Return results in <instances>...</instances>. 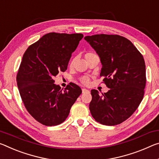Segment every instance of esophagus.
Masks as SVG:
<instances>
[{"mask_svg": "<svg viewBox=\"0 0 159 159\" xmlns=\"http://www.w3.org/2000/svg\"><path fill=\"white\" fill-rule=\"evenodd\" d=\"M88 92H89V90L85 89H82V93H88Z\"/></svg>", "mask_w": 159, "mask_h": 159, "instance_id": "34e87169", "label": "esophagus"}]
</instances>
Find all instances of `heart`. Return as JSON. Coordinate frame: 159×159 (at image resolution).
Masks as SVG:
<instances>
[{
	"label": "heart",
	"mask_w": 159,
	"mask_h": 159,
	"mask_svg": "<svg viewBox=\"0 0 159 159\" xmlns=\"http://www.w3.org/2000/svg\"><path fill=\"white\" fill-rule=\"evenodd\" d=\"M93 54H93V53H92V52H87L86 54H85V58H88L89 57L91 56V55H93ZM70 64H73V61L70 62ZM80 81H81V83H83V84H89V77H87V76L82 77L81 79H80Z\"/></svg>",
	"instance_id": "1"
}]
</instances>
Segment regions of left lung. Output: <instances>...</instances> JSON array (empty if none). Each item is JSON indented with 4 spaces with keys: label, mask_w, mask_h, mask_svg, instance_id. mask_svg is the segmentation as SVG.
Listing matches in <instances>:
<instances>
[{
    "label": "left lung",
    "mask_w": 159,
    "mask_h": 159,
    "mask_svg": "<svg viewBox=\"0 0 159 159\" xmlns=\"http://www.w3.org/2000/svg\"><path fill=\"white\" fill-rule=\"evenodd\" d=\"M84 39L99 56L100 76L110 90H91L89 109L95 121L108 126L128 119L142 102L146 85L143 57L129 39L120 35L95 34Z\"/></svg>",
    "instance_id": "1"
}]
</instances>
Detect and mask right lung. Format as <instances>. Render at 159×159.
<instances>
[{
    "label": "right lung",
    "instance_id": "1",
    "mask_svg": "<svg viewBox=\"0 0 159 159\" xmlns=\"http://www.w3.org/2000/svg\"><path fill=\"white\" fill-rule=\"evenodd\" d=\"M84 35L50 32L25 51L17 75V84L25 107L46 126L61 124L82 90L75 84L64 90L54 77L67 69L71 54Z\"/></svg>",
    "mask_w": 159,
    "mask_h": 159
}]
</instances>
